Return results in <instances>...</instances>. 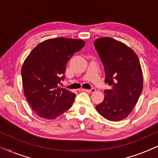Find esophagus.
Returning <instances> with one entry per match:
<instances>
[{"instance_id":"esophagus-1","label":"esophagus","mask_w":158,"mask_h":158,"mask_svg":"<svg viewBox=\"0 0 158 158\" xmlns=\"http://www.w3.org/2000/svg\"><path fill=\"white\" fill-rule=\"evenodd\" d=\"M82 90H83V91L87 92V93H94L95 91H96V89H95V88H92V89H90V90H88V89H82Z\"/></svg>"}]
</instances>
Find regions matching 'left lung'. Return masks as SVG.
I'll return each instance as SVG.
<instances>
[{
    "instance_id": "obj_1",
    "label": "left lung",
    "mask_w": 158,
    "mask_h": 158,
    "mask_svg": "<svg viewBox=\"0 0 158 158\" xmlns=\"http://www.w3.org/2000/svg\"><path fill=\"white\" fill-rule=\"evenodd\" d=\"M94 45L103 64L104 99L97 105L98 113L111 122L127 118L137 103L143 88V75L139 58L133 49L111 37H101Z\"/></svg>"
}]
</instances>
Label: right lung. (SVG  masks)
<instances>
[{
    "mask_svg": "<svg viewBox=\"0 0 158 158\" xmlns=\"http://www.w3.org/2000/svg\"><path fill=\"white\" fill-rule=\"evenodd\" d=\"M85 44L81 40L49 39L26 58L21 68L23 94L41 118L55 119L72 106L75 94L60 88L59 84L64 79L69 60Z\"/></svg>",
    "mask_w": 158,
    "mask_h": 158,
    "instance_id": "add662e5",
    "label": "right lung"
}]
</instances>
